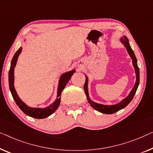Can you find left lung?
Masks as SVG:
<instances>
[{
	"label": "left lung",
	"mask_w": 153,
	"mask_h": 153,
	"mask_svg": "<svg viewBox=\"0 0 153 153\" xmlns=\"http://www.w3.org/2000/svg\"><path fill=\"white\" fill-rule=\"evenodd\" d=\"M120 42L123 44L124 45V46L126 48V50L128 51L129 55L130 56V57L132 58V64L134 66V70H135V74H136V82L134 87L132 88V89L131 90V91L129 94V95L127 96L126 98H124L123 100H122L120 102L117 103V104L112 105H102L100 104V103H97L94 101L91 100L89 98V91H88V77L85 76L86 77V81L84 85V89H85V93L87 96V100L90 105L93 107L94 109H95L96 110H97L100 112L102 114H114L117 111L120 110V109H123L128 105L129 103L131 102V100H132L134 98V96L135 93H136L137 88L139 85V69L137 65V58L135 57V55L134 53V51H132V49L131 48L130 43L127 38V36H123V37L120 38Z\"/></svg>",
	"instance_id": "left-lung-1"
}]
</instances>
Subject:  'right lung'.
<instances>
[{"label":"right lung","mask_w":153,"mask_h":153,"mask_svg":"<svg viewBox=\"0 0 153 153\" xmlns=\"http://www.w3.org/2000/svg\"><path fill=\"white\" fill-rule=\"evenodd\" d=\"M21 51H22V47H20L19 48V50L15 53L11 62V65H10V68L9 71V76H8V77H9V86L10 91H11L12 97L14 98L15 102H16V105L22 110L23 113L27 116H29V117L34 118V119H45V118L49 117V116H51L52 114L54 113L56 111V109L58 108V107H59L60 104V100H61V96H60V95H61L62 91H63L64 87H66V84L70 80L71 77L74 75V73L76 72V71L72 70L68 72L64 73L60 77L59 79V84H58L57 98L55 99V100L52 104H51L48 107H45V108L30 107L27 106L19 97L18 94H17L16 90H15L14 85V68L16 66L17 59H18V57L19 55H20V53H21Z\"/></svg>","instance_id":"add662e5"}]
</instances>
